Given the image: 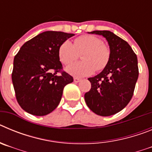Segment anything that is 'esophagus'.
Returning <instances> with one entry per match:
<instances>
[{
	"instance_id": "esophagus-1",
	"label": "esophagus",
	"mask_w": 152,
	"mask_h": 152,
	"mask_svg": "<svg viewBox=\"0 0 152 152\" xmlns=\"http://www.w3.org/2000/svg\"><path fill=\"white\" fill-rule=\"evenodd\" d=\"M74 81L75 83H78L80 81V79L78 78V77H74Z\"/></svg>"
}]
</instances>
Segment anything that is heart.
I'll return each mask as SVG.
<instances>
[{"mask_svg": "<svg viewBox=\"0 0 152 152\" xmlns=\"http://www.w3.org/2000/svg\"><path fill=\"white\" fill-rule=\"evenodd\" d=\"M84 61L71 64L66 71L75 77H85L103 70L107 65L110 57V51L103 44L100 38L91 35H84L75 39L74 44L69 40L60 45L58 55L61 62L68 64L76 60L79 53H83Z\"/></svg>", "mask_w": 152, "mask_h": 152, "instance_id": "obj_1", "label": "heart"}]
</instances>
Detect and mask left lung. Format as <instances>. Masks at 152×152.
I'll return each instance as SVG.
<instances>
[{
	"instance_id": "obj_1",
	"label": "left lung",
	"mask_w": 152,
	"mask_h": 152,
	"mask_svg": "<svg viewBox=\"0 0 152 152\" xmlns=\"http://www.w3.org/2000/svg\"><path fill=\"white\" fill-rule=\"evenodd\" d=\"M88 33L100 35L107 39L110 57L100 74L88 78L91 88L84 94V99L94 113L111 116L124 109L132 97L139 77L137 56L127 42L110 31Z\"/></svg>"
}]
</instances>
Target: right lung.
<instances>
[{"label": "right lung", "instance_id": "1", "mask_svg": "<svg viewBox=\"0 0 152 152\" xmlns=\"http://www.w3.org/2000/svg\"><path fill=\"white\" fill-rule=\"evenodd\" d=\"M75 34L45 31L22 45L13 59L12 82L21 108L34 116H45L58 107L64 86L73 82L62 68L58 50Z\"/></svg>", "mask_w": 152, "mask_h": 152}]
</instances>
